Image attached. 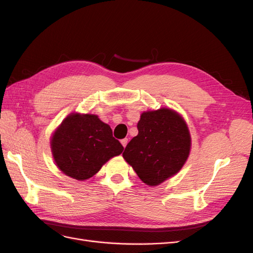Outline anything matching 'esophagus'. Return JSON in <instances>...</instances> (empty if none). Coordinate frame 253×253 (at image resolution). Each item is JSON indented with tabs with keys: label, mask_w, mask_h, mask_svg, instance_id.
<instances>
[{
	"label": "esophagus",
	"mask_w": 253,
	"mask_h": 253,
	"mask_svg": "<svg viewBox=\"0 0 253 253\" xmlns=\"http://www.w3.org/2000/svg\"><path fill=\"white\" fill-rule=\"evenodd\" d=\"M121 144L124 145V148H126V144H127V138H124V139H121Z\"/></svg>",
	"instance_id": "obj_1"
}]
</instances>
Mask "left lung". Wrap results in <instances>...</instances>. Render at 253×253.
I'll return each instance as SVG.
<instances>
[{"label": "left lung", "mask_w": 253, "mask_h": 253, "mask_svg": "<svg viewBox=\"0 0 253 253\" xmlns=\"http://www.w3.org/2000/svg\"><path fill=\"white\" fill-rule=\"evenodd\" d=\"M137 128L122 156L144 183L157 186L186 163L191 147L187 125L176 112L160 109L142 113Z\"/></svg>", "instance_id": "left-lung-1"}]
</instances>
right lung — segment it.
<instances>
[{"label":"right lung","instance_id":"1","mask_svg":"<svg viewBox=\"0 0 253 253\" xmlns=\"http://www.w3.org/2000/svg\"><path fill=\"white\" fill-rule=\"evenodd\" d=\"M51 151L59 169L67 176L84 180L124 151L113 137L109 125L96 115L72 114L51 138Z\"/></svg>","mask_w":253,"mask_h":253}]
</instances>
